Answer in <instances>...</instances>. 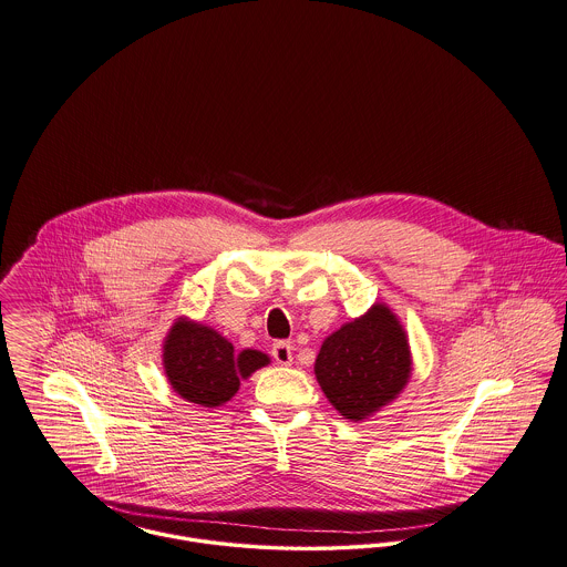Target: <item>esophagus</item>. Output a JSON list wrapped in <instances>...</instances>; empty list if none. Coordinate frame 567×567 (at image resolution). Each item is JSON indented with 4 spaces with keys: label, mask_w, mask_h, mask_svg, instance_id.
I'll return each instance as SVG.
<instances>
[{
    "label": "esophagus",
    "mask_w": 567,
    "mask_h": 567,
    "mask_svg": "<svg viewBox=\"0 0 567 567\" xmlns=\"http://www.w3.org/2000/svg\"><path fill=\"white\" fill-rule=\"evenodd\" d=\"M292 350H295L292 343H288V341H275L270 354H272V359H275L279 365H292Z\"/></svg>",
    "instance_id": "obj_1"
}]
</instances>
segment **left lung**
Segmentation results:
<instances>
[{
    "mask_svg": "<svg viewBox=\"0 0 567 567\" xmlns=\"http://www.w3.org/2000/svg\"><path fill=\"white\" fill-rule=\"evenodd\" d=\"M313 372L343 419L363 421L391 404L411 380L406 329L389 305L374 302L322 341Z\"/></svg>",
    "mask_w": 567,
    "mask_h": 567,
    "instance_id": "8db88e82",
    "label": "left lung"
}]
</instances>
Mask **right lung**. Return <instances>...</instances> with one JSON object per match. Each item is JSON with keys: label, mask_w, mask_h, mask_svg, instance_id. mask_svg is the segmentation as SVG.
<instances>
[{"label": "right lung", "mask_w": 567, "mask_h": 567, "mask_svg": "<svg viewBox=\"0 0 567 567\" xmlns=\"http://www.w3.org/2000/svg\"><path fill=\"white\" fill-rule=\"evenodd\" d=\"M268 363L270 357L254 348L234 352L219 331L187 316L176 318L163 340V370L169 386L202 409L224 406L236 395L240 380Z\"/></svg>", "instance_id": "1"}]
</instances>
